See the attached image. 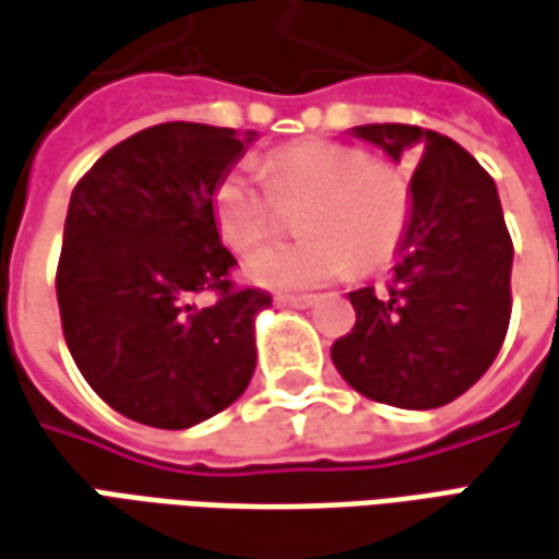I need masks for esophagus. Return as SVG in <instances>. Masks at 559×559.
<instances>
[{
  "mask_svg": "<svg viewBox=\"0 0 559 559\" xmlns=\"http://www.w3.org/2000/svg\"><path fill=\"white\" fill-rule=\"evenodd\" d=\"M278 302L281 306H294V309H309L311 302H314V296L311 294H281Z\"/></svg>",
  "mask_w": 559,
  "mask_h": 559,
  "instance_id": "esophagus-1",
  "label": "esophagus"
}]
</instances>
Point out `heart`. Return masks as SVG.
Here are the masks:
<instances>
[{
    "label": "heart",
    "instance_id": "b5f03b06",
    "mask_svg": "<svg viewBox=\"0 0 559 559\" xmlns=\"http://www.w3.org/2000/svg\"><path fill=\"white\" fill-rule=\"evenodd\" d=\"M265 186L231 165L211 189V223L231 250H250L275 229L278 201H306L299 241L265 245L245 260V275L272 290H302L391 263L413 226L407 174L340 140H296L269 152Z\"/></svg>",
    "mask_w": 559,
    "mask_h": 559
}]
</instances>
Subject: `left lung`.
<instances>
[{"instance_id":"obj_1","label":"left lung","mask_w":559,"mask_h":559,"mask_svg":"<svg viewBox=\"0 0 559 559\" xmlns=\"http://www.w3.org/2000/svg\"><path fill=\"white\" fill-rule=\"evenodd\" d=\"M355 134L401 158L416 152L413 226L385 290L348 294L355 328L330 358L364 397L404 409L455 401L487 373L511 321L514 245L487 170L455 140L416 124Z\"/></svg>"}]
</instances>
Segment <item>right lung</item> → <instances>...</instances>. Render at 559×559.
Instances as JSON below:
<instances>
[{"label": "right lung", "instance_id": "add662e5", "mask_svg": "<svg viewBox=\"0 0 559 559\" xmlns=\"http://www.w3.org/2000/svg\"><path fill=\"white\" fill-rule=\"evenodd\" d=\"M250 134L165 121L121 140L75 183L57 263L63 340L109 407L152 428L226 409L257 367L253 318L272 302L231 281L211 223L216 177ZM214 293L201 310L191 302Z\"/></svg>", "mask_w": 559, "mask_h": 559}]
</instances>
